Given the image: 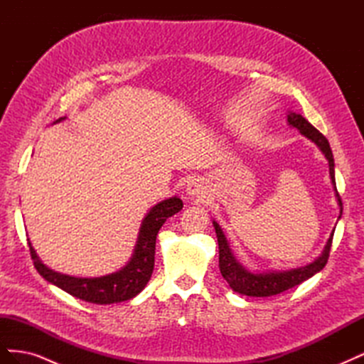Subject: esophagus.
Listing matches in <instances>:
<instances>
[{
	"mask_svg": "<svg viewBox=\"0 0 364 364\" xmlns=\"http://www.w3.org/2000/svg\"><path fill=\"white\" fill-rule=\"evenodd\" d=\"M186 194H188L191 199H197V197H200L203 194V186L199 181H190L188 185H186Z\"/></svg>",
	"mask_w": 364,
	"mask_h": 364,
	"instance_id": "esophagus-1",
	"label": "esophagus"
}]
</instances>
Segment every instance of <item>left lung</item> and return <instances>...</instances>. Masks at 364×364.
Wrapping results in <instances>:
<instances>
[{"mask_svg": "<svg viewBox=\"0 0 364 364\" xmlns=\"http://www.w3.org/2000/svg\"><path fill=\"white\" fill-rule=\"evenodd\" d=\"M287 121L291 127H296L297 130H299L305 138L311 139L314 144L322 150L325 158L328 159L329 176H331V182L334 185L336 197H337V202L340 206V215H338V218H340L341 211H343V203H341L340 194L336 188L334 158H333V151H331V147H329L328 139L314 126L308 123V121L301 114L290 112L287 115ZM213 225L215 228L217 241H218V267H220V272H222V277L226 279L229 287L234 291H237L240 294L252 296V297H267V296H273V294H279L285 290L293 289L294 285L302 284L308 278L314 277V274L317 272H321L325 267V264L328 262L329 250H331L333 235H334V229H333L331 235H329V238L326 241L322 255L317 259H314L313 262L306 264V266H304V267H296V269L282 270V272L253 273V272L247 270L245 266H241V264L235 259L232 252H230V249H229L228 240L223 234V230L218 226V223L213 222Z\"/></svg>", "mask_w": 364, "mask_h": 364, "instance_id": "left-lung-1", "label": "left lung"}]
</instances>
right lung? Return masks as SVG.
<instances>
[{"label": "right lung", "instance_id": "right-lung-1", "mask_svg": "<svg viewBox=\"0 0 364 364\" xmlns=\"http://www.w3.org/2000/svg\"><path fill=\"white\" fill-rule=\"evenodd\" d=\"M62 119H65V117L56 119L54 123H59ZM182 208V200L176 196L153 206L142 220L134 255H132L130 261L121 270L106 274V277L75 278L70 277V274L54 272L39 259L28 241L30 255L33 262H35L36 270L43 279L70 293L77 299L100 305L129 301L144 290L151 277L153 266H155L156 235L161 226L167 222L168 217L179 213Z\"/></svg>", "mask_w": 364, "mask_h": 364}]
</instances>
